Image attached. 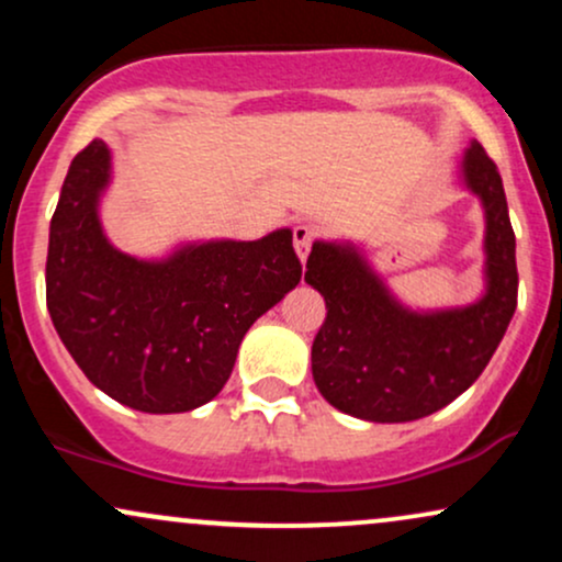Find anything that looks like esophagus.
<instances>
[{
    "mask_svg": "<svg viewBox=\"0 0 562 562\" xmlns=\"http://www.w3.org/2000/svg\"><path fill=\"white\" fill-rule=\"evenodd\" d=\"M293 243H295V254H299V259L306 261L308 250H312V243H314V229L306 227V224H299V227L293 229Z\"/></svg>",
    "mask_w": 562,
    "mask_h": 562,
    "instance_id": "34e87169",
    "label": "esophagus"
}]
</instances>
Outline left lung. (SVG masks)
Here are the masks:
<instances>
[{
  "label": "left lung",
  "mask_w": 562,
  "mask_h": 562,
  "mask_svg": "<svg viewBox=\"0 0 562 562\" xmlns=\"http://www.w3.org/2000/svg\"><path fill=\"white\" fill-rule=\"evenodd\" d=\"M460 182L483 209V293L449 308H412L353 240H314L306 277L327 317L312 346V375L335 409L370 423L434 415L479 380L518 306L507 198L494 160L470 142Z\"/></svg>",
  "instance_id": "obj_1"
}]
</instances>
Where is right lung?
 <instances>
[{
    "mask_svg": "<svg viewBox=\"0 0 562 562\" xmlns=\"http://www.w3.org/2000/svg\"><path fill=\"white\" fill-rule=\"evenodd\" d=\"M113 182L102 139L70 160L47 250V308L63 346L102 393L173 415L224 389L245 333L301 282L288 227L261 240H184L139 259L105 235Z\"/></svg>",
    "mask_w": 562,
    "mask_h": 562,
    "instance_id": "obj_1",
    "label": "right lung"
}]
</instances>
